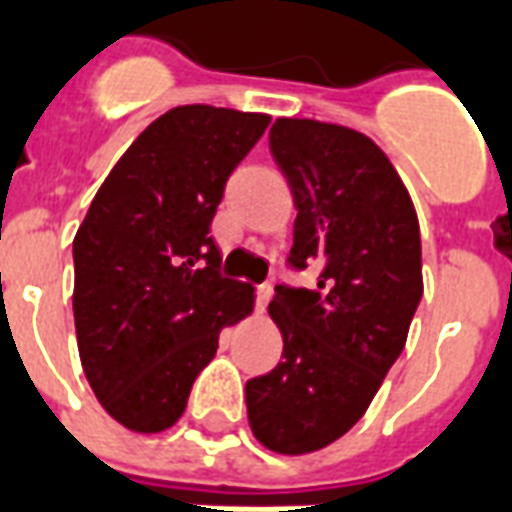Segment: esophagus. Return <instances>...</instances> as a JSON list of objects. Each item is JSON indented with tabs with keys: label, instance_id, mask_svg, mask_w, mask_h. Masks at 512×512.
I'll return each mask as SVG.
<instances>
[{
	"label": "esophagus",
	"instance_id": "esophagus-1",
	"mask_svg": "<svg viewBox=\"0 0 512 512\" xmlns=\"http://www.w3.org/2000/svg\"><path fill=\"white\" fill-rule=\"evenodd\" d=\"M271 295H274V287H271V285H257V298H255L257 312H263V309H266L268 301H271Z\"/></svg>",
	"mask_w": 512,
	"mask_h": 512
}]
</instances>
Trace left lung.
<instances>
[{
    "label": "left lung",
    "instance_id": "8db88e82",
    "mask_svg": "<svg viewBox=\"0 0 512 512\" xmlns=\"http://www.w3.org/2000/svg\"><path fill=\"white\" fill-rule=\"evenodd\" d=\"M268 146L298 208L287 263L320 276L312 290L276 285L268 314L285 361L246 382V412L268 450L301 456L363 418L404 350L423 295L420 227L399 173L363 132L276 119Z\"/></svg>",
    "mask_w": 512,
    "mask_h": 512
}]
</instances>
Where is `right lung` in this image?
Segmentation results:
<instances>
[{
    "label": "right lung",
    "mask_w": 512,
    "mask_h": 512,
    "mask_svg": "<svg viewBox=\"0 0 512 512\" xmlns=\"http://www.w3.org/2000/svg\"><path fill=\"white\" fill-rule=\"evenodd\" d=\"M268 121L214 105L162 113L113 165L75 233L83 374L124 429H170L217 355L219 331L255 306L252 287L219 274L208 230Z\"/></svg>",
    "instance_id": "obj_1"
}]
</instances>
